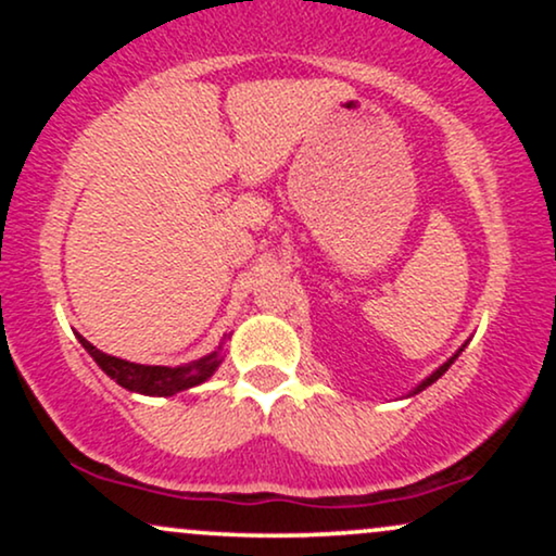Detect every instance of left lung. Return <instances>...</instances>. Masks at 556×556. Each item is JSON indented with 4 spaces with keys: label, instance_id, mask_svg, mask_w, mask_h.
<instances>
[{
    "label": "left lung",
    "instance_id": "left-lung-1",
    "mask_svg": "<svg viewBox=\"0 0 556 556\" xmlns=\"http://www.w3.org/2000/svg\"><path fill=\"white\" fill-rule=\"evenodd\" d=\"M463 348H465V344H463ZM463 348H460V350H457V353H455V355H452V358H450V361H446V363H442V366H439V368H437V371H433V374L429 376V379H424V381H420V384H418L416 389H413V392H410V394H418V392H424V389H426V387H431V384H433V381H437V379H442V376H444V371H446V368H450V366H452V363H455V361H457V355H460V353H463Z\"/></svg>",
    "mask_w": 556,
    "mask_h": 556
}]
</instances>
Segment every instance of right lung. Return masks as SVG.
I'll use <instances>...</instances> for the list:
<instances>
[{"instance_id":"right-lung-1","label":"right lung","mask_w":556,"mask_h":556,"mask_svg":"<svg viewBox=\"0 0 556 556\" xmlns=\"http://www.w3.org/2000/svg\"><path fill=\"white\" fill-rule=\"evenodd\" d=\"M78 340L83 348L88 350V355L99 363L101 371L112 376L119 387L138 394H149V397H172V394L182 392V389L203 384L222 363V344L214 353L203 355V358H198L193 363H185V366H140V363H130L101 353V350H96L86 337L78 334Z\"/></svg>"}]
</instances>
